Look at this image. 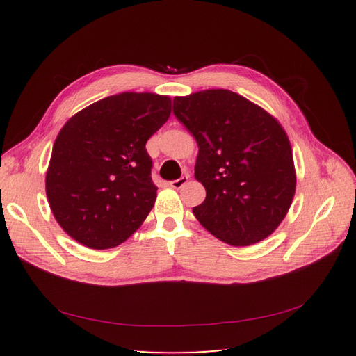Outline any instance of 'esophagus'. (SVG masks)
I'll return each mask as SVG.
<instances>
[{
    "instance_id": "1",
    "label": "esophagus",
    "mask_w": 356,
    "mask_h": 356,
    "mask_svg": "<svg viewBox=\"0 0 356 356\" xmlns=\"http://www.w3.org/2000/svg\"><path fill=\"white\" fill-rule=\"evenodd\" d=\"M186 182H188V176H182V177H179L177 180H171L170 186L174 188V190H180V188H182Z\"/></svg>"
}]
</instances>
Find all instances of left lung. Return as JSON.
Wrapping results in <instances>:
<instances>
[{
	"label": "left lung",
	"mask_w": 356,
	"mask_h": 356,
	"mask_svg": "<svg viewBox=\"0 0 356 356\" xmlns=\"http://www.w3.org/2000/svg\"><path fill=\"white\" fill-rule=\"evenodd\" d=\"M172 113L199 147L194 176L207 199L193 208L195 218L231 246L269 237L289 211L297 184L283 127L223 88L174 97Z\"/></svg>",
	"instance_id": "1"
}]
</instances>
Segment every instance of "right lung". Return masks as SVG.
Instances as JSON below:
<instances>
[{
  "label": "right lung",
  "mask_w": 356,
  "mask_h": 356,
  "mask_svg": "<svg viewBox=\"0 0 356 356\" xmlns=\"http://www.w3.org/2000/svg\"><path fill=\"white\" fill-rule=\"evenodd\" d=\"M170 115V96L125 92L88 105L61 128L45 193L56 222L78 243L115 248L145 220L157 191L145 143Z\"/></svg>",
  "instance_id": "obj_1"
}]
</instances>
